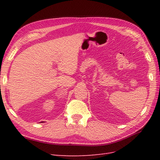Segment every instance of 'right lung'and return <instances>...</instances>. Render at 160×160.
Listing matches in <instances>:
<instances>
[{"label":"right lung","instance_id":"1","mask_svg":"<svg viewBox=\"0 0 160 160\" xmlns=\"http://www.w3.org/2000/svg\"><path fill=\"white\" fill-rule=\"evenodd\" d=\"M41 123H42V122H41Z\"/></svg>","mask_w":160,"mask_h":160}]
</instances>
